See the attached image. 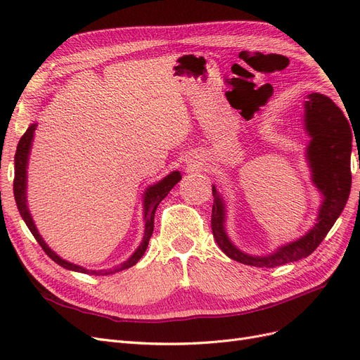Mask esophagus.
Returning <instances> with one entry per match:
<instances>
[{
    "label": "esophagus",
    "mask_w": 360,
    "mask_h": 360,
    "mask_svg": "<svg viewBox=\"0 0 360 360\" xmlns=\"http://www.w3.org/2000/svg\"><path fill=\"white\" fill-rule=\"evenodd\" d=\"M200 165H201V163L198 160H191L189 162V168L191 169H197V168H200Z\"/></svg>",
    "instance_id": "obj_1"
}]
</instances>
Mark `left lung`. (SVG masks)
<instances>
[{
	"instance_id": "obj_1",
	"label": "left lung",
	"mask_w": 360,
	"mask_h": 360,
	"mask_svg": "<svg viewBox=\"0 0 360 360\" xmlns=\"http://www.w3.org/2000/svg\"><path fill=\"white\" fill-rule=\"evenodd\" d=\"M303 129L311 138L304 150L311 181L321 195L319 214L308 233L297 240L278 246L266 255L248 254L237 248L226 233V202L214 184L212 210L213 237L225 255L238 263L254 267H276L311 255L324 240L326 234L336 222L347 204L352 188L350 156L352 129L342 111L332 99L320 93H309L304 97Z\"/></svg>"
}]
</instances>
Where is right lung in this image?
Listing matches in <instances>:
<instances>
[{"label": "right lung", "instance_id": "obj_1", "mask_svg": "<svg viewBox=\"0 0 360 360\" xmlns=\"http://www.w3.org/2000/svg\"><path fill=\"white\" fill-rule=\"evenodd\" d=\"M37 123H31L27 129V132L20 138L18 148H16V155H15V181H13V193H15V200H16V205L18 210L22 216L24 222L27 224V226L30 228L31 234L34 236L36 240L39 242V245L43 248V250L48 254L49 258H52L56 261L57 264H60L61 267L72 270V271H79V274H89V275H112L115 271L124 270L135 266L139 258L144 255L146 249L148 246V240L151 234H153V226H155V213L159 202L167 197L169 193V191L176 186V184L181 180V172L180 171H171L168 176L163 177L162 180L150 184V186L146 188L144 193H143V213H144V236L143 240H141L139 246L135 249V252L130 255L126 261H123L122 264H118L112 269L108 270H90L85 269L79 264H73L70 261L61 258L56 250H52L48 243L43 240V237L40 236L37 226L32 221V216L30 213L28 209V202H27V183H28V160H30V153H31V147H32V141H34V132H36Z\"/></svg>", "mask_w": 360, "mask_h": 360}]
</instances>
